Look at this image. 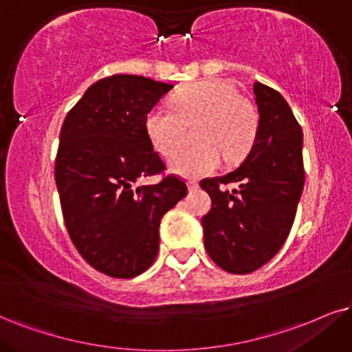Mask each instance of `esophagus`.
Masks as SVG:
<instances>
[{
    "instance_id": "1",
    "label": "esophagus",
    "mask_w": 352,
    "mask_h": 352,
    "mask_svg": "<svg viewBox=\"0 0 352 352\" xmlns=\"http://www.w3.org/2000/svg\"><path fill=\"white\" fill-rule=\"evenodd\" d=\"M188 188H189L190 192H194V190L199 189V183H197V181L190 179V181H188Z\"/></svg>"
}]
</instances>
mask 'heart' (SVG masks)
Returning a JSON list of instances; mask_svg holds the SVG:
<instances>
[{"label": "heart", "instance_id": "1", "mask_svg": "<svg viewBox=\"0 0 352 352\" xmlns=\"http://www.w3.org/2000/svg\"><path fill=\"white\" fill-rule=\"evenodd\" d=\"M171 101L173 109L155 106L146 114L145 127L155 148L166 156L184 141L185 127L198 124L197 145L175 149L169 156V168L176 175L197 177L219 168L222 158L240 162L258 137V107L227 80L190 83L176 91Z\"/></svg>", "mask_w": 352, "mask_h": 352}]
</instances>
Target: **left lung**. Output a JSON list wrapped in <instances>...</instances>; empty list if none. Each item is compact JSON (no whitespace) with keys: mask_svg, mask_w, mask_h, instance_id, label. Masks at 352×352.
Masks as SVG:
<instances>
[{"mask_svg":"<svg viewBox=\"0 0 352 352\" xmlns=\"http://www.w3.org/2000/svg\"><path fill=\"white\" fill-rule=\"evenodd\" d=\"M253 91L259 130L248 156L235 171L201 181L212 197L202 217L204 246L232 274H248L274 258L287 240L305 183L300 124L276 89L256 81ZM230 184L237 188L230 191Z\"/></svg>","mask_w":352,"mask_h":352,"instance_id":"8db88e82","label":"left lung"}]
</instances>
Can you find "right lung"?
<instances>
[{"instance_id":"obj_1","label":"right lung","mask_w":352,"mask_h":352,"mask_svg":"<svg viewBox=\"0 0 352 352\" xmlns=\"http://www.w3.org/2000/svg\"><path fill=\"white\" fill-rule=\"evenodd\" d=\"M171 85L112 75L91 85L60 130L55 181L73 245L96 271L119 279L142 274L160 248V223L188 194L146 133V114ZM162 174L156 185L138 177Z\"/></svg>"}]
</instances>
